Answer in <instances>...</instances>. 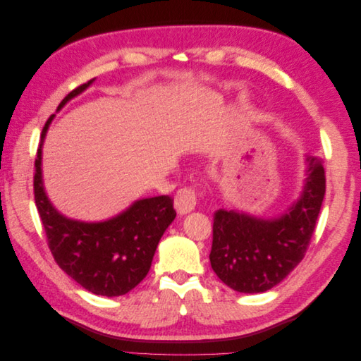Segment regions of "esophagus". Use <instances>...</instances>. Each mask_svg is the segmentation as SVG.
<instances>
[{"instance_id":"34e87169","label":"esophagus","mask_w":361,"mask_h":361,"mask_svg":"<svg viewBox=\"0 0 361 361\" xmlns=\"http://www.w3.org/2000/svg\"><path fill=\"white\" fill-rule=\"evenodd\" d=\"M195 200H197L195 190L192 187H183L174 195V207L179 214H188L195 207Z\"/></svg>"}]
</instances>
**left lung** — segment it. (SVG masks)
Returning <instances> with one entry per match:
<instances>
[{"instance_id": "obj_1", "label": "left lung", "mask_w": 361, "mask_h": 361, "mask_svg": "<svg viewBox=\"0 0 361 361\" xmlns=\"http://www.w3.org/2000/svg\"><path fill=\"white\" fill-rule=\"evenodd\" d=\"M301 197L276 220L235 211L214 214L211 267L224 285L244 293L265 292L302 260L325 195L322 159L307 157Z\"/></svg>"}]
</instances>
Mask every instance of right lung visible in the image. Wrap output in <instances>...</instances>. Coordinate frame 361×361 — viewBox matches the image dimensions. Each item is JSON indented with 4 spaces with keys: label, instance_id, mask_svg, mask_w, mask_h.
<instances>
[{
    "label": "right lung",
    "instance_id": "obj_1",
    "mask_svg": "<svg viewBox=\"0 0 361 361\" xmlns=\"http://www.w3.org/2000/svg\"><path fill=\"white\" fill-rule=\"evenodd\" d=\"M92 82L76 87L60 102L59 110ZM52 117L42 129L32 183L48 247L57 265L84 289L104 297L125 295L147 276L159 239L176 216L173 199L158 195L138 200L104 223L73 221L59 214L43 190L40 170L42 145Z\"/></svg>",
    "mask_w": 361,
    "mask_h": 361
}]
</instances>
